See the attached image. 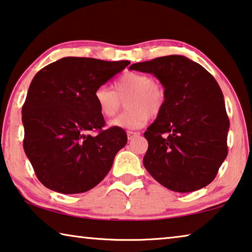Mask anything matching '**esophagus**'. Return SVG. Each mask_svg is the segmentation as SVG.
<instances>
[{
    "instance_id": "34e87169",
    "label": "esophagus",
    "mask_w": 252,
    "mask_h": 252,
    "mask_svg": "<svg viewBox=\"0 0 252 252\" xmlns=\"http://www.w3.org/2000/svg\"><path fill=\"white\" fill-rule=\"evenodd\" d=\"M126 134H127V139L131 140V139L140 136V132H136V131H127Z\"/></svg>"
}]
</instances>
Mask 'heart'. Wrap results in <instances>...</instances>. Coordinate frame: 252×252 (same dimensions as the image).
I'll return each instance as SVG.
<instances>
[{
  "label": "heart",
  "instance_id": "1",
  "mask_svg": "<svg viewBox=\"0 0 252 252\" xmlns=\"http://www.w3.org/2000/svg\"><path fill=\"white\" fill-rule=\"evenodd\" d=\"M114 90L100 86L94 93V99L100 113L112 118L118 113L122 100H126L130 108L110 122V126L121 129L134 130L148 122L150 114L158 115L166 103V90L160 82L153 80L147 73L126 72L113 84Z\"/></svg>",
  "mask_w": 252,
  "mask_h": 252
}]
</instances>
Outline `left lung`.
I'll return each instance as SVG.
<instances>
[{
    "label": "left lung",
    "instance_id": "8db88e82",
    "mask_svg": "<svg viewBox=\"0 0 252 252\" xmlns=\"http://www.w3.org/2000/svg\"><path fill=\"white\" fill-rule=\"evenodd\" d=\"M166 90V103L144 136V165L167 189L191 192L208 186L227 156L230 120L223 93L205 67L182 55L134 63Z\"/></svg>",
    "mask_w": 252,
    "mask_h": 252
}]
</instances>
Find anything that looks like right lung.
Returning <instances> with one entry per match:
<instances>
[{"instance_id":"add662e5","label":"right lung","mask_w":252,"mask_h":252,"mask_svg":"<svg viewBox=\"0 0 252 252\" xmlns=\"http://www.w3.org/2000/svg\"><path fill=\"white\" fill-rule=\"evenodd\" d=\"M127 64L129 61L69 56L33 77L22 106L24 149L48 189L66 194L86 192L110 172L127 137L121 127L104 129L94 93Z\"/></svg>"}]
</instances>
